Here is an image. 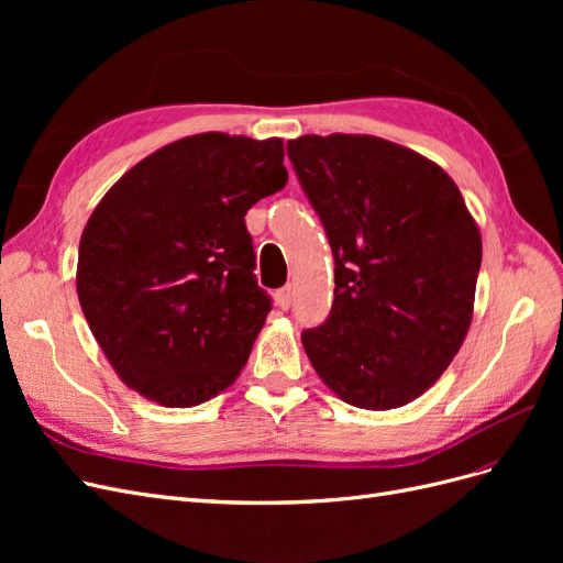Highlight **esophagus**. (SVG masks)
Instances as JSON below:
<instances>
[{"label":"esophagus","mask_w":563,"mask_h":563,"mask_svg":"<svg viewBox=\"0 0 563 563\" xmlns=\"http://www.w3.org/2000/svg\"><path fill=\"white\" fill-rule=\"evenodd\" d=\"M294 286L288 284V286H284V288H279V291L275 294V302H277V308L279 310H288L291 308V302H294Z\"/></svg>","instance_id":"obj_1"}]
</instances>
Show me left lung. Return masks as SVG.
<instances>
[{
	"mask_svg": "<svg viewBox=\"0 0 563 563\" xmlns=\"http://www.w3.org/2000/svg\"><path fill=\"white\" fill-rule=\"evenodd\" d=\"M335 261L329 319L302 331L317 376L368 411L418 399L470 331L482 234L453 178L378 135L286 145Z\"/></svg>",
	"mask_w": 563,
	"mask_h": 563,
	"instance_id": "1",
	"label": "left lung"
}]
</instances>
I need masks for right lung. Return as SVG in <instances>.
<instances>
[{
	"label": "right lung",
	"mask_w": 563,
	"mask_h": 563,
	"mask_svg": "<svg viewBox=\"0 0 563 563\" xmlns=\"http://www.w3.org/2000/svg\"><path fill=\"white\" fill-rule=\"evenodd\" d=\"M286 180L282 139L209 131L152 152L100 199L77 296L122 383L190 408L236 380L272 310L244 216Z\"/></svg>",
	"instance_id": "add662e5"
}]
</instances>
